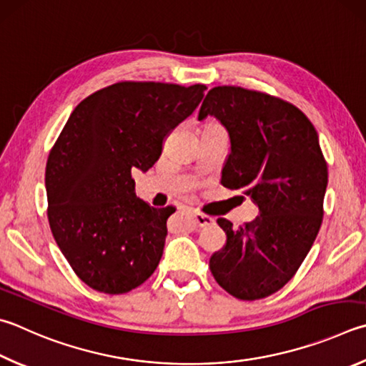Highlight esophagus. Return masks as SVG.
Listing matches in <instances>:
<instances>
[{
    "instance_id": "1",
    "label": "esophagus",
    "mask_w": 366,
    "mask_h": 366,
    "mask_svg": "<svg viewBox=\"0 0 366 366\" xmlns=\"http://www.w3.org/2000/svg\"><path fill=\"white\" fill-rule=\"evenodd\" d=\"M194 221H195V224L198 225V227H206V225L214 224V219H212L208 214H202V212H195Z\"/></svg>"
}]
</instances>
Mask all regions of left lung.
Listing matches in <instances>:
<instances>
[{"label":"left lung","instance_id":"left-lung-1","mask_svg":"<svg viewBox=\"0 0 366 366\" xmlns=\"http://www.w3.org/2000/svg\"><path fill=\"white\" fill-rule=\"evenodd\" d=\"M212 115L230 137L221 184L242 190L259 216L238 229L217 224L227 240L209 259L219 287L242 301L282 290L314 244L323 221L328 166L318 136L296 105L267 92L216 86L198 118Z\"/></svg>","mask_w":366,"mask_h":366}]
</instances>
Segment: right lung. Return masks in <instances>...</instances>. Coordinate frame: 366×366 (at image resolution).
Returning a JSON list of instances; mask_svg holds the SVG:
<instances>
[{
  "mask_svg": "<svg viewBox=\"0 0 366 366\" xmlns=\"http://www.w3.org/2000/svg\"><path fill=\"white\" fill-rule=\"evenodd\" d=\"M204 84L119 81L79 102L46 163L48 221L89 288L123 295L154 274L176 209L139 200L131 171L160 158L166 136L192 115Z\"/></svg>",
  "mask_w": 366,
  "mask_h": 366,
  "instance_id": "right-lung-1",
  "label": "right lung"
}]
</instances>
